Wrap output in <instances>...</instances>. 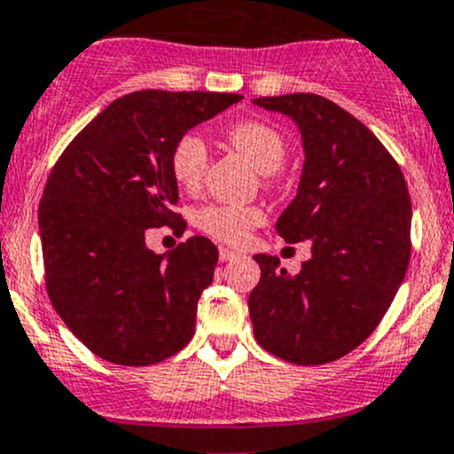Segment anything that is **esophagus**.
<instances>
[{
	"mask_svg": "<svg viewBox=\"0 0 454 454\" xmlns=\"http://www.w3.org/2000/svg\"><path fill=\"white\" fill-rule=\"evenodd\" d=\"M239 257V253H237V250H231V248H219V259H222V262H231V259H237Z\"/></svg>",
	"mask_w": 454,
	"mask_h": 454,
	"instance_id": "obj_1",
	"label": "esophagus"
}]
</instances>
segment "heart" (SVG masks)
Masks as SVG:
<instances>
[{"label":"heart","mask_w":454,"mask_h":454,"mask_svg":"<svg viewBox=\"0 0 454 454\" xmlns=\"http://www.w3.org/2000/svg\"><path fill=\"white\" fill-rule=\"evenodd\" d=\"M231 146L244 153L259 173H275L286 160V139L272 126L263 121H239L226 130ZM210 164V153L204 137L195 130L179 135L168 155L170 175L179 188L195 192L204 184ZM266 219L259 206L241 204H208L197 213L195 222L200 231L223 244L239 246L248 239L250 231Z\"/></svg>","instance_id":"heart-1"}]
</instances>
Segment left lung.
I'll return each instance as SVG.
<instances>
[{
  "label": "left lung",
  "instance_id": "1",
  "mask_svg": "<svg viewBox=\"0 0 454 454\" xmlns=\"http://www.w3.org/2000/svg\"><path fill=\"white\" fill-rule=\"evenodd\" d=\"M253 101L301 133V182L277 232L312 253L294 277L277 257L254 254V339L275 357L319 366L364 344L393 303L411 262V195L384 144L334 101L312 92Z\"/></svg>",
  "mask_w": 454,
  "mask_h": 454
}]
</instances>
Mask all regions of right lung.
I'll use <instances>...</instances> for the list:
<instances>
[{"label":"right lung","instance_id":"obj_1","mask_svg":"<svg viewBox=\"0 0 454 454\" xmlns=\"http://www.w3.org/2000/svg\"><path fill=\"white\" fill-rule=\"evenodd\" d=\"M239 99L232 92H130L101 110L52 166L39 201L46 290L57 315L97 357L151 366L195 334L217 246L197 235L155 254L146 231H186L175 213L170 148Z\"/></svg>","mask_w":454,"mask_h":454}]
</instances>
